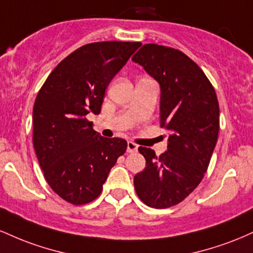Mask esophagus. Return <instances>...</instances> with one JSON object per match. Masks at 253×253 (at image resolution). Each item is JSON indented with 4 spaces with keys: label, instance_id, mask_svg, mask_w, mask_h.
<instances>
[{
    "label": "esophagus",
    "instance_id": "1",
    "mask_svg": "<svg viewBox=\"0 0 253 253\" xmlns=\"http://www.w3.org/2000/svg\"><path fill=\"white\" fill-rule=\"evenodd\" d=\"M136 150H138V145L135 143H133V141H128V143H127V152L132 153L135 152Z\"/></svg>",
    "mask_w": 253,
    "mask_h": 253
}]
</instances>
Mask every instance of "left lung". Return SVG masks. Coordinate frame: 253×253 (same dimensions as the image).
Instances as JSON below:
<instances>
[{
  "instance_id": "left-lung-1",
  "label": "left lung",
  "mask_w": 253,
  "mask_h": 253,
  "mask_svg": "<svg viewBox=\"0 0 253 253\" xmlns=\"http://www.w3.org/2000/svg\"><path fill=\"white\" fill-rule=\"evenodd\" d=\"M132 60L161 85V127L169 130L161 156L138 149L146 168L134 176V188L145 205L163 210L182 202L202 181L219 134V102L205 72L179 50L145 43Z\"/></svg>"
}]
</instances>
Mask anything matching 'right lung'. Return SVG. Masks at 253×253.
<instances>
[{"label":"right lung","instance_id":"obj_1","mask_svg":"<svg viewBox=\"0 0 253 253\" xmlns=\"http://www.w3.org/2000/svg\"><path fill=\"white\" fill-rule=\"evenodd\" d=\"M140 42L86 43L64 58L38 92L33 107V145L51 189L72 205L100 196L103 183L127 141L104 138L89 113L101 112L104 91Z\"/></svg>","mask_w":253,"mask_h":253}]
</instances>
